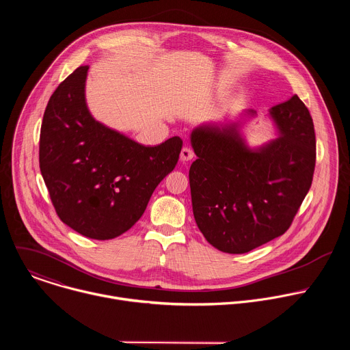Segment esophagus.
<instances>
[{
    "label": "esophagus",
    "mask_w": 350,
    "mask_h": 350,
    "mask_svg": "<svg viewBox=\"0 0 350 350\" xmlns=\"http://www.w3.org/2000/svg\"><path fill=\"white\" fill-rule=\"evenodd\" d=\"M193 157H195V154H193V151H192V149H191L189 146H184V148L181 149V152H180V159H181V162H188V161L193 159Z\"/></svg>",
    "instance_id": "obj_1"
}]
</instances>
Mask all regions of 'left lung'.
I'll return each mask as SVG.
<instances>
[{"label": "left lung", "instance_id": "obj_1", "mask_svg": "<svg viewBox=\"0 0 350 350\" xmlns=\"http://www.w3.org/2000/svg\"><path fill=\"white\" fill-rule=\"evenodd\" d=\"M269 112L278 137L258 148L246 145L238 123L202 124L191 133L198 157L189 167L193 217L206 241L226 254H246L282 235L313 181L309 109L293 95Z\"/></svg>", "mask_w": 350, "mask_h": 350}]
</instances>
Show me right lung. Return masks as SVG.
<instances>
[{
	"label": "right lung",
	"instance_id": "add662e5",
	"mask_svg": "<svg viewBox=\"0 0 350 350\" xmlns=\"http://www.w3.org/2000/svg\"><path fill=\"white\" fill-rule=\"evenodd\" d=\"M88 66L54 91L40 131V170L59 219L92 239L130 230L174 169L183 139L141 145L96 122L85 104Z\"/></svg>",
	"mask_w": 350,
	"mask_h": 350
}]
</instances>
